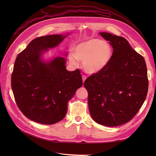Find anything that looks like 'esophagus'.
Returning a JSON list of instances; mask_svg holds the SVG:
<instances>
[{"instance_id":"esophagus-1","label":"esophagus","mask_w":156,"mask_h":156,"mask_svg":"<svg viewBox=\"0 0 156 156\" xmlns=\"http://www.w3.org/2000/svg\"><path fill=\"white\" fill-rule=\"evenodd\" d=\"M82 79H83V83L85 81V80L87 79V77L86 76H84V75H83L82 76Z\"/></svg>"}]
</instances>
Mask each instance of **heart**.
I'll use <instances>...</instances> for the list:
<instances>
[{"mask_svg":"<svg viewBox=\"0 0 156 156\" xmlns=\"http://www.w3.org/2000/svg\"><path fill=\"white\" fill-rule=\"evenodd\" d=\"M75 55H69V62L77 66L78 60L83 62L84 72L95 74L101 72L109 64L113 50L107 42L98 38H91L80 42L75 48Z\"/></svg>","mask_w":156,"mask_h":156,"instance_id":"1","label":"heart"}]
</instances>
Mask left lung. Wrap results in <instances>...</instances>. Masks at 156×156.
Here are the masks:
<instances>
[{
	"instance_id": "obj_1",
	"label": "left lung",
	"mask_w": 156,
	"mask_h": 156,
	"mask_svg": "<svg viewBox=\"0 0 156 156\" xmlns=\"http://www.w3.org/2000/svg\"><path fill=\"white\" fill-rule=\"evenodd\" d=\"M100 34L112 46V57L104 69L87 79L84 87L92 119L103 126H119L133 119L145 101L147 68L143 56L124 37Z\"/></svg>"
}]
</instances>
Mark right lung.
<instances>
[{"label": "right lung", "mask_w": 156, "mask_h": 156, "mask_svg": "<svg viewBox=\"0 0 156 156\" xmlns=\"http://www.w3.org/2000/svg\"><path fill=\"white\" fill-rule=\"evenodd\" d=\"M69 34L37 37L17 55L14 64L12 88L16 103L23 115L37 123L51 125L62 120L68 101L83 85L79 70L66 68L65 57L44 58L49 49L57 47Z\"/></svg>", "instance_id": "right-lung-1"}]
</instances>
